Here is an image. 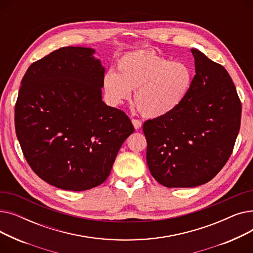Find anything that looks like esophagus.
I'll return each instance as SVG.
<instances>
[{
	"instance_id": "1",
	"label": "esophagus",
	"mask_w": 253,
	"mask_h": 253,
	"mask_svg": "<svg viewBox=\"0 0 253 253\" xmlns=\"http://www.w3.org/2000/svg\"><path fill=\"white\" fill-rule=\"evenodd\" d=\"M132 124H133V126H134V128H135L136 130L139 129V128L141 127V125H142L141 121H139L138 119H132Z\"/></svg>"
}]
</instances>
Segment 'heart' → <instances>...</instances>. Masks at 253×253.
I'll return each instance as SVG.
<instances>
[{
  "label": "heart",
  "mask_w": 253,
  "mask_h": 253,
  "mask_svg": "<svg viewBox=\"0 0 253 253\" xmlns=\"http://www.w3.org/2000/svg\"><path fill=\"white\" fill-rule=\"evenodd\" d=\"M193 79V70L187 62L172 61L152 51H139L120 58L117 73L106 74L103 86L115 104L129 99L130 90H134L138 112L148 118H160L182 103Z\"/></svg>",
  "instance_id": "1"
}]
</instances>
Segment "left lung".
Instances as JSON below:
<instances>
[{"mask_svg": "<svg viewBox=\"0 0 253 253\" xmlns=\"http://www.w3.org/2000/svg\"><path fill=\"white\" fill-rule=\"evenodd\" d=\"M196 75L188 96L170 114L144 122L147 163L167 188H193L213 178L232 155L242 105L229 73L191 50Z\"/></svg>", "mask_w": 253, "mask_h": 253, "instance_id": "8db88e82", "label": "left lung"}]
</instances>
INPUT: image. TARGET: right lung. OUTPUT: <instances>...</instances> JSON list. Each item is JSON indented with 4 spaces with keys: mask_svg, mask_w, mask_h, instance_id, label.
<instances>
[{
    "mask_svg": "<svg viewBox=\"0 0 253 253\" xmlns=\"http://www.w3.org/2000/svg\"><path fill=\"white\" fill-rule=\"evenodd\" d=\"M94 50L62 47L33 62L15 104V130L35 173L56 188L86 191L109 177L134 127L101 99L104 69Z\"/></svg>",
    "mask_w": 253,
    "mask_h": 253,
    "instance_id": "1",
    "label": "right lung"
}]
</instances>
